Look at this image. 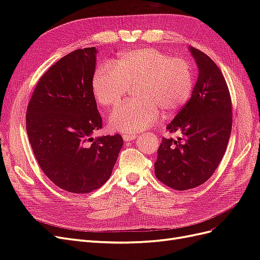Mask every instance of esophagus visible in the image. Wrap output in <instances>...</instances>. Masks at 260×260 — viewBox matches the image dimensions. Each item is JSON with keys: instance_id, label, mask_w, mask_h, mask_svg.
Listing matches in <instances>:
<instances>
[{"instance_id": "esophagus-1", "label": "esophagus", "mask_w": 260, "mask_h": 260, "mask_svg": "<svg viewBox=\"0 0 260 260\" xmlns=\"http://www.w3.org/2000/svg\"><path fill=\"white\" fill-rule=\"evenodd\" d=\"M122 138L125 142H131V141H135L137 139V136L136 135H123Z\"/></svg>"}]
</instances>
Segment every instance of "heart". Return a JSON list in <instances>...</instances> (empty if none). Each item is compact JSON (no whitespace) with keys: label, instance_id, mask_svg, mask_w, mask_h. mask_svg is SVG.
Listing matches in <instances>:
<instances>
[{"label":"heart","instance_id":"obj_1","mask_svg":"<svg viewBox=\"0 0 260 260\" xmlns=\"http://www.w3.org/2000/svg\"><path fill=\"white\" fill-rule=\"evenodd\" d=\"M131 86L136 100L109 116L113 131L138 133L158 120L160 112L164 117L175 116L192 96L194 77L184 58L142 48L119 54L109 67H100L91 81L93 98L102 108L119 104Z\"/></svg>","mask_w":260,"mask_h":260}]
</instances>
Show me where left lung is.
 I'll return each instance as SVG.
<instances>
[{"instance_id": "left-lung-1", "label": "left lung", "mask_w": 260, "mask_h": 260, "mask_svg": "<svg viewBox=\"0 0 260 260\" xmlns=\"http://www.w3.org/2000/svg\"><path fill=\"white\" fill-rule=\"evenodd\" d=\"M199 68L192 96L166 129L181 138H162L155 175L175 190L203 184L221 161L232 129L230 92L222 73L205 53L188 46Z\"/></svg>"}]
</instances>
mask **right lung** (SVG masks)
Listing matches in <instances>:
<instances>
[{
    "mask_svg": "<svg viewBox=\"0 0 260 260\" xmlns=\"http://www.w3.org/2000/svg\"><path fill=\"white\" fill-rule=\"evenodd\" d=\"M95 48L76 50L50 67L28 104L26 125L38 164L54 184L89 193L111 177L123 144L120 135L94 139L102 117L91 81Z\"/></svg>",
    "mask_w": 260,
    "mask_h": 260,
    "instance_id": "right-lung-1",
    "label": "right lung"
}]
</instances>
